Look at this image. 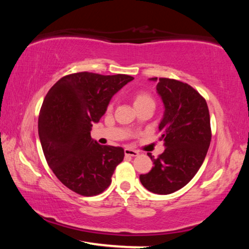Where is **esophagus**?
Instances as JSON below:
<instances>
[{
	"label": "esophagus",
	"instance_id": "1",
	"mask_svg": "<svg viewBox=\"0 0 249 249\" xmlns=\"http://www.w3.org/2000/svg\"><path fill=\"white\" fill-rule=\"evenodd\" d=\"M124 154H125V156H132V157H136V156L140 155V153H138V151L133 150V149H130V148H125L124 149Z\"/></svg>",
	"mask_w": 249,
	"mask_h": 249
}]
</instances>
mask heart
I'll return each mask as SVG.
<instances>
[{"instance_id":"1","label":"heart","mask_w":249,"mask_h":249,"mask_svg":"<svg viewBox=\"0 0 249 249\" xmlns=\"http://www.w3.org/2000/svg\"><path fill=\"white\" fill-rule=\"evenodd\" d=\"M133 104L135 108L142 107H146V105H150V107H155V100L153 96H151L149 93L147 92H137L133 95ZM112 108V104L108 105L107 109Z\"/></svg>"}]
</instances>
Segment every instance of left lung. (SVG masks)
Wrapping results in <instances>:
<instances>
[{
    "instance_id": "left-lung-1",
    "label": "left lung",
    "mask_w": 249,
    "mask_h": 249,
    "mask_svg": "<svg viewBox=\"0 0 249 249\" xmlns=\"http://www.w3.org/2000/svg\"><path fill=\"white\" fill-rule=\"evenodd\" d=\"M149 80L158 81L156 89L165 107L158 128L166 149L158 158L148 154L154 167L140 180L150 192L170 195L190 182L204 161L211 142L209 107L188 83L168 78Z\"/></svg>"
}]
</instances>
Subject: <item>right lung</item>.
I'll return each mask as SVG.
<instances>
[{
  "label": "right lung",
  "mask_w": 249,
  "mask_h": 249,
  "mask_svg": "<svg viewBox=\"0 0 249 249\" xmlns=\"http://www.w3.org/2000/svg\"><path fill=\"white\" fill-rule=\"evenodd\" d=\"M132 80L127 74L72 73L54 83L45 96L38 117L45 158L60 182L78 195L102 193L124 158L122 147L98 144L91 129L113 95Z\"/></svg>",
  "instance_id": "obj_1"
}]
</instances>
